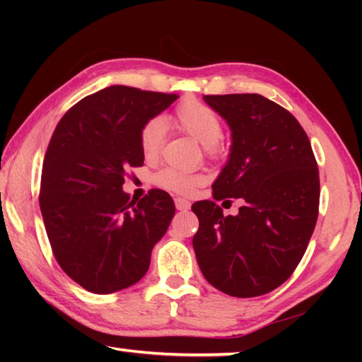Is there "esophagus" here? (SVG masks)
<instances>
[{
    "label": "esophagus",
    "instance_id": "esophagus-1",
    "mask_svg": "<svg viewBox=\"0 0 362 362\" xmlns=\"http://www.w3.org/2000/svg\"><path fill=\"white\" fill-rule=\"evenodd\" d=\"M175 207H177V211H188L189 201L183 199V198H175Z\"/></svg>",
    "mask_w": 362,
    "mask_h": 362
}]
</instances>
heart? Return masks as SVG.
<instances>
[{"label": "heart", "instance_id": "1", "mask_svg": "<svg viewBox=\"0 0 362 362\" xmlns=\"http://www.w3.org/2000/svg\"><path fill=\"white\" fill-rule=\"evenodd\" d=\"M173 122L180 131L203 145L211 155H216L218 151L217 144L223 136L222 121L216 112L204 103L198 100L182 103L177 108ZM164 136H166V122L161 118H153L144 126L142 132H140V150L146 159L158 156L164 142ZM155 180L159 187L187 194L192 193L196 187H199L204 182V177L199 174H185L174 169H164L156 174Z\"/></svg>", "mask_w": 362, "mask_h": 362}]
</instances>
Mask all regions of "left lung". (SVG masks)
Masks as SVG:
<instances>
[{
    "label": "left lung",
    "instance_id": "1",
    "mask_svg": "<svg viewBox=\"0 0 362 362\" xmlns=\"http://www.w3.org/2000/svg\"><path fill=\"white\" fill-rule=\"evenodd\" d=\"M231 131L214 199L238 198L236 216L196 201V260L207 283L231 297H257L291 276L313 235L320 173L300 122L260 94L204 95Z\"/></svg>",
    "mask_w": 362,
    "mask_h": 362
}]
</instances>
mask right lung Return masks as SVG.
<instances>
[{
	"instance_id": "add662e5",
	"label": "right lung",
	"mask_w": 362,
	"mask_h": 362,
	"mask_svg": "<svg viewBox=\"0 0 362 362\" xmlns=\"http://www.w3.org/2000/svg\"><path fill=\"white\" fill-rule=\"evenodd\" d=\"M175 94L110 86L71 107L49 142L40 207L52 252L86 291L112 293L139 283L175 214L163 189L129 201L122 183L144 164L140 132Z\"/></svg>"
}]
</instances>
